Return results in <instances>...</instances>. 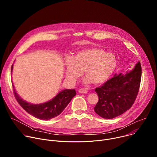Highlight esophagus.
Returning a JSON list of instances; mask_svg holds the SVG:
<instances>
[{
  "label": "esophagus",
  "instance_id": "esophagus-1",
  "mask_svg": "<svg viewBox=\"0 0 157 157\" xmlns=\"http://www.w3.org/2000/svg\"><path fill=\"white\" fill-rule=\"evenodd\" d=\"M78 92L81 94H86L87 93V90H86L85 89H80L78 90Z\"/></svg>",
  "mask_w": 157,
  "mask_h": 157
}]
</instances>
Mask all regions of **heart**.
I'll use <instances>...</instances> for the list:
<instances>
[{"mask_svg":"<svg viewBox=\"0 0 157 157\" xmlns=\"http://www.w3.org/2000/svg\"><path fill=\"white\" fill-rule=\"evenodd\" d=\"M117 59L111 53L99 48H90L77 52L73 58L65 59L66 79L75 84L84 72L86 84H99L107 81L116 68Z\"/></svg>","mask_w":157,"mask_h":157,"instance_id":"obj_1","label":"heart"}]
</instances>
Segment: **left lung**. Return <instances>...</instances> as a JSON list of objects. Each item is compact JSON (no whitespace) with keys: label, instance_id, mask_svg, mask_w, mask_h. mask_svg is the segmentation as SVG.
Instances as JSON below:
<instances>
[{"label":"left lung","instance_id":"8db88e82","mask_svg":"<svg viewBox=\"0 0 157 157\" xmlns=\"http://www.w3.org/2000/svg\"><path fill=\"white\" fill-rule=\"evenodd\" d=\"M142 76L140 62L133 69L123 75H115L95 92L99 101L94 109L96 113L104 119L115 118L128 110L137 96Z\"/></svg>","mask_w":157,"mask_h":157}]
</instances>
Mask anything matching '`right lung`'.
<instances>
[{
	"mask_svg": "<svg viewBox=\"0 0 157 157\" xmlns=\"http://www.w3.org/2000/svg\"><path fill=\"white\" fill-rule=\"evenodd\" d=\"M13 70V64L11 71ZM13 88H14L13 85ZM13 93L16 100L25 110L32 116L41 120L48 121L59 116L71 99L76 94L75 89H65L59 92L52 100L39 104H33L24 101L13 89Z\"/></svg>",
	"mask_w": 157,
	"mask_h": 157,
	"instance_id": "right-lung-1",
	"label": "right lung"
}]
</instances>
